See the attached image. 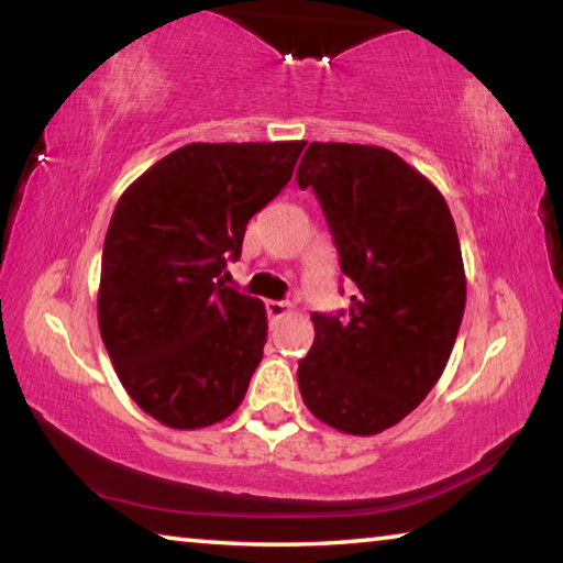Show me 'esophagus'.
<instances>
[{"label": "esophagus", "mask_w": 563, "mask_h": 563, "mask_svg": "<svg viewBox=\"0 0 563 563\" xmlns=\"http://www.w3.org/2000/svg\"><path fill=\"white\" fill-rule=\"evenodd\" d=\"M265 310H268V318L278 320V318H283V316H288V312H290V302L268 300V302H265Z\"/></svg>", "instance_id": "esophagus-1"}]
</instances>
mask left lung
<instances>
[{
    "mask_svg": "<svg viewBox=\"0 0 563 563\" xmlns=\"http://www.w3.org/2000/svg\"><path fill=\"white\" fill-rule=\"evenodd\" d=\"M295 180L318 196L340 271L357 288L338 316L312 312L302 402L340 432L377 434L430 395L452 355L466 302L452 213L430 180L379 146L316 141Z\"/></svg>",
    "mask_w": 563,
    "mask_h": 563,
    "instance_id": "obj_1",
    "label": "left lung"
}]
</instances>
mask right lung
Listing matches in <instances>:
<instances>
[{
  "instance_id": "obj_1",
  "label": "right lung",
  "mask_w": 563,
  "mask_h": 563,
  "mask_svg": "<svg viewBox=\"0 0 563 563\" xmlns=\"http://www.w3.org/2000/svg\"><path fill=\"white\" fill-rule=\"evenodd\" d=\"M305 141L188 144L123 190L101 255L99 330L146 415L198 430L233 415L263 360L268 318L228 288L245 225L288 186Z\"/></svg>"
}]
</instances>
